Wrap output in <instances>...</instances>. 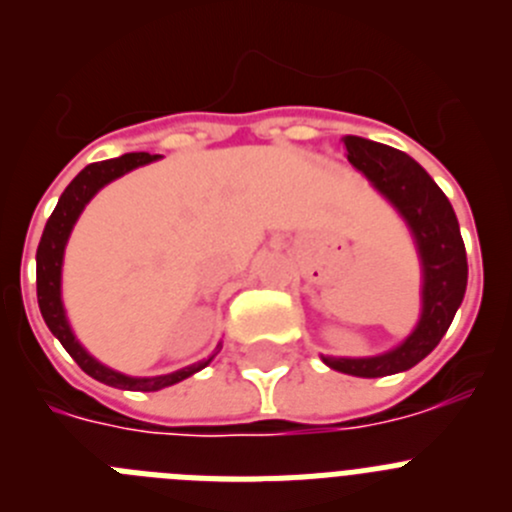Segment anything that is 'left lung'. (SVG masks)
I'll return each instance as SVG.
<instances>
[{
	"label": "left lung",
	"instance_id": "left-lung-1",
	"mask_svg": "<svg viewBox=\"0 0 512 512\" xmlns=\"http://www.w3.org/2000/svg\"><path fill=\"white\" fill-rule=\"evenodd\" d=\"M343 146L348 161L400 210L413 230L423 261V315L413 336L395 351L372 359L323 356V361L330 369L351 377H387L423 361L446 336L467 292V248L449 197L418 161L397 148L359 135H346Z\"/></svg>",
	"mask_w": 512,
	"mask_h": 512
}]
</instances>
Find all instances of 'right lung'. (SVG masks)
<instances>
[{
	"label": "right lung",
	"mask_w": 512,
	"mask_h": 512,
	"mask_svg": "<svg viewBox=\"0 0 512 512\" xmlns=\"http://www.w3.org/2000/svg\"><path fill=\"white\" fill-rule=\"evenodd\" d=\"M153 158L151 153H125L120 158H110V161H99V164H89L87 169L76 176L69 187L63 189L61 200H58L56 210L48 217L45 223L43 238L38 243V253H35V261H38V305L40 312H43L45 325L51 328L53 336L61 341V346L71 354V359L89 374L97 382L110 384V387H117V390H133V392H156L164 390L169 384L182 382V379L192 377L194 372H200L215 359V354L220 351V346L215 348V354L205 361H197V364L187 366V369H179L174 374H164V377H125L120 372H112L107 366H102L99 361H94L92 356L79 346V341L71 333L69 323H66V315H63L61 305V264H63V248H66V241H69V233L74 228L76 217L81 215L84 205L92 200L94 194L110 184L117 176L128 174L130 169L143 164H151Z\"/></svg>",
	"instance_id": "1"
}]
</instances>
